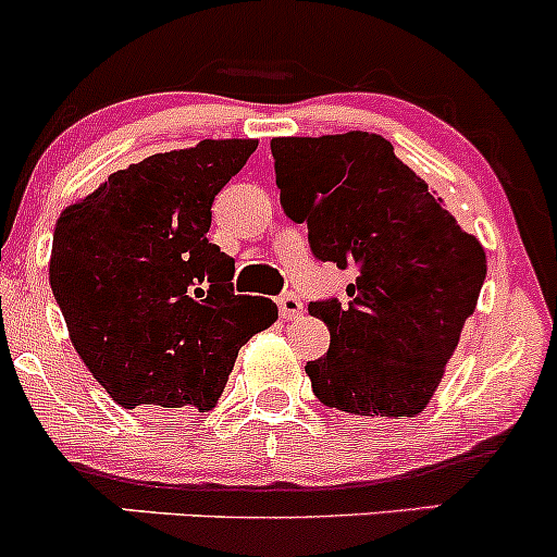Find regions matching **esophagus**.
<instances>
[{
    "mask_svg": "<svg viewBox=\"0 0 557 557\" xmlns=\"http://www.w3.org/2000/svg\"><path fill=\"white\" fill-rule=\"evenodd\" d=\"M278 311H281V317H284L286 321L300 319V317H302V302H300V297H295V295L278 297Z\"/></svg>",
    "mask_w": 557,
    "mask_h": 557,
    "instance_id": "esophagus-1",
    "label": "esophagus"
}]
</instances>
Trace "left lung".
<instances>
[{"label": "left lung", "instance_id": "obj_1", "mask_svg": "<svg viewBox=\"0 0 557 557\" xmlns=\"http://www.w3.org/2000/svg\"><path fill=\"white\" fill-rule=\"evenodd\" d=\"M271 152L286 216L321 262L357 276L343 306H308L330 330L326 357L306 364L313 394L351 416L416 418L478 306L483 244L383 136H278Z\"/></svg>", "mask_w": 557, "mask_h": 557}]
</instances>
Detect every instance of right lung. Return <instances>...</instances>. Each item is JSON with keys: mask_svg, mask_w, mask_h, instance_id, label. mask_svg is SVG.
I'll list each match as a JSON object with an SVG mask.
<instances>
[{"mask_svg": "<svg viewBox=\"0 0 557 557\" xmlns=\"http://www.w3.org/2000/svg\"><path fill=\"white\" fill-rule=\"evenodd\" d=\"M255 150V139H203L150 154L61 211L50 289L117 405L209 412L238 348L278 319L268 297L233 295L236 262L206 238L214 195Z\"/></svg>", "mask_w": 557, "mask_h": 557, "instance_id": "1", "label": "right lung"}]
</instances>
